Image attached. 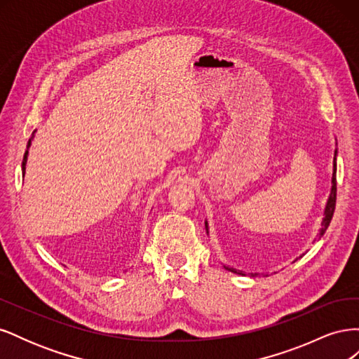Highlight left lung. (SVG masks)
<instances>
[{
	"mask_svg": "<svg viewBox=\"0 0 359 359\" xmlns=\"http://www.w3.org/2000/svg\"><path fill=\"white\" fill-rule=\"evenodd\" d=\"M332 165H334V169H332V180H331L332 186H331V193H330V196H328L327 205H325L323 219H322V227H320V231H319V238H320L325 232H327L328 226H330V223H331L332 215H334V210H335V199H337V198H335V196H337V180H335V177H337V149H335V154H334ZM205 229H206V233H208V223H206V222H205ZM224 268H226L227 271H232V273L244 276V273H243V271H240V269L229 268V266H226V265H224Z\"/></svg>",
	"mask_w": 359,
	"mask_h": 359,
	"instance_id": "1",
	"label": "left lung"
}]
</instances>
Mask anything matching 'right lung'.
Here are the masks:
<instances>
[{
    "mask_svg": "<svg viewBox=\"0 0 359 359\" xmlns=\"http://www.w3.org/2000/svg\"><path fill=\"white\" fill-rule=\"evenodd\" d=\"M34 133H36V130H34V132H32V136H31V139L28 140L27 151H25V154H24V160H22V172H24V175H25V166H27V158H28V148L31 147V140H32V137H34Z\"/></svg>",
    "mask_w": 359,
    "mask_h": 359,
    "instance_id": "add662e5",
    "label": "right lung"
}]
</instances>
